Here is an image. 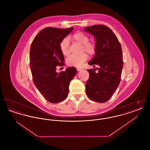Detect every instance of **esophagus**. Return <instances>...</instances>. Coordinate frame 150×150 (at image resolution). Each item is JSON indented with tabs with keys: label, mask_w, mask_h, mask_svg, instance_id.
Masks as SVG:
<instances>
[{
	"label": "esophagus",
	"mask_w": 150,
	"mask_h": 150,
	"mask_svg": "<svg viewBox=\"0 0 150 150\" xmlns=\"http://www.w3.org/2000/svg\"><path fill=\"white\" fill-rule=\"evenodd\" d=\"M76 70H78V71H81V70H83V69H82V68H80V67H78V68L76 69Z\"/></svg>",
	"instance_id": "1"
}]
</instances>
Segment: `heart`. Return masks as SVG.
Instances as JSON below:
<instances>
[{
  "instance_id": "1",
  "label": "heart",
  "mask_w": 150,
  "mask_h": 150,
  "mask_svg": "<svg viewBox=\"0 0 150 150\" xmlns=\"http://www.w3.org/2000/svg\"><path fill=\"white\" fill-rule=\"evenodd\" d=\"M72 38L75 42L82 44L81 52L83 53L78 56L72 55L67 58L66 63L69 66L80 67L88 59V56L84 52H86L88 55L92 56L96 53L97 47L94 42L89 41V36L83 33L77 32L72 35ZM69 45L70 40L68 38H64L59 44L60 50L64 56H67L69 54Z\"/></svg>"
}]
</instances>
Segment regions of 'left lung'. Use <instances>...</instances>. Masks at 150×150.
Returning <instances> with one entry per match:
<instances>
[{
	"label": "left lung",
	"instance_id": "8db88e82",
	"mask_svg": "<svg viewBox=\"0 0 150 150\" xmlns=\"http://www.w3.org/2000/svg\"><path fill=\"white\" fill-rule=\"evenodd\" d=\"M84 31L94 36L97 47L96 54L88 64L99 66L97 72L94 69L88 70L89 78L86 83V94L91 100L103 103L110 99L120 84L123 67L121 44L105 25H93Z\"/></svg>",
	"mask_w": 150,
	"mask_h": 150
}]
</instances>
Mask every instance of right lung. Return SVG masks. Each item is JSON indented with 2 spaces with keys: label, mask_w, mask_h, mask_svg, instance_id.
<instances>
[{
  "label": "right lung",
  "mask_w": 150,
  "mask_h": 150,
  "mask_svg": "<svg viewBox=\"0 0 150 150\" xmlns=\"http://www.w3.org/2000/svg\"><path fill=\"white\" fill-rule=\"evenodd\" d=\"M73 29H44L36 36L30 47V67L34 83L44 97L52 103L66 98L70 83L76 74L74 67H68L59 74L56 72L57 66L64 64L59 44Z\"/></svg>",
  "instance_id": "obj_1"
}]
</instances>
